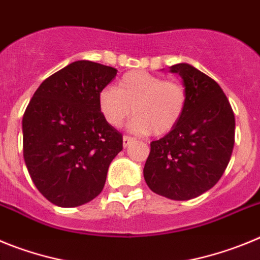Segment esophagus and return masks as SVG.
<instances>
[{"label": "esophagus", "mask_w": 260, "mask_h": 260, "mask_svg": "<svg viewBox=\"0 0 260 260\" xmlns=\"http://www.w3.org/2000/svg\"><path fill=\"white\" fill-rule=\"evenodd\" d=\"M135 139L134 138H132V137H127V135H125V137H123V147H127V146H130V144L133 143V142H134Z\"/></svg>", "instance_id": "1"}]
</instances>
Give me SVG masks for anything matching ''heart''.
Wrapping results in <instances>:
<instances>
[{"label":"heart","instance_id":"heart-1","mask_svg":"<svg viewBox=\"0 0 260 260\" xmlns=\"http://www.w3.org/2000/svg\"><path fill=\"white\" fill-rule=\"evenodd\" d=\"M99 109L108 123L119 127L134 110L130 130L137 134L164 135L180 122L187 92L177 80H165L142 70L126 73L118 89L104 87L99 92Z\"/></svg>","mask_w":260,"mask_h":260}]
</instances>
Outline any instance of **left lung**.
Segmentation results:
<instances>
[{
	"label": "left lung",
	"instance_id": "8db88e82",
	"mask_svg": "<svg viewBox=\"0 0 260 260\" xmlns=\"http://www.w3.org/2000/svg\"><path fill=\"white\" fill-rule=\"evenodd\" d=\"M187 92L180 122L151 142L143 174L156 194L173 199L197 198L217 183L234 146V113L221 87L189 63L171 66Z\"/></svg>",
	"mask_w": 260,
	"mask_h": 260
}]
</instances>
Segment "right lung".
I'll list each match as a JSON object with an SVG mask.
<instances>
[{"instance_id": "1", "label": "right lung", "mask_w": 260, "mask_h": 260, "mask_svg": "<svg viewBox=\"0 0 260 260\" xmlns=\"http://www.w3.org/2000/svg\"><path fill=\"white\" fill-rule=\"evenodd\" d=\"M117 70L75 61L50 75L32 96L22 121L23 156L32 181L58 207L96 198L122 135L99 109V92Z\"/></svg>"}]
</instances>
